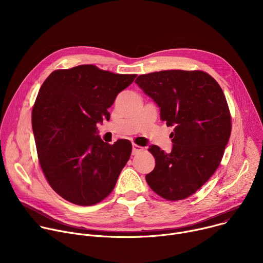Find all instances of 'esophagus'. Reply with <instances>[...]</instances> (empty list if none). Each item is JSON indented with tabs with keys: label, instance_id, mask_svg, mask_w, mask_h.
Returning a JSON list of instances; mask_svg holds the SVG:
<instances>
[{
	"label": "esophagus",
	"instance_id": "esophagus-1",
	"mask_svg": "<svg viewBox=\"0 0 263 263\" xmlns=\"http://www.w3.org/2000/svg\"><path fill=\"white\" fill-rule=\"evenodd\" d=\"M142 149H143V147H142V146H140V145H137V144L133 143V144H132V155H136L137 153L141 152Z\"/></svg>",
	"mask_w": 263,
	"mask_h": 263
}]
</instances>
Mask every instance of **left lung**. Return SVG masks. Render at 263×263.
Listing matches in <instances>:
<instances>
[{
    "mask_svg": "<svg viewBox=\"0 0 263 263\" xmlns=\"http://www.w3.org/2000/svg\"><path fill=\"white\" fill-rule=\"evenodd\" d=\"M135 83L160 108L173 148L148 151L154 170L145 176L160 197L178 201L194 195L214 174L231 134V116L218 83L205 71L171 69L140 74Z\"/></svg>",
    "mask_w": 263,
    "mask_h": 263,
    "instance_id": "obj_1",
    "label": "left lung"
}]
</instances>
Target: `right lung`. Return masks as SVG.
I'll use <instances>...</instances> for the list:
<instances>
[{
	"label": "right lung",
	"instance_id": "add662e5",
	"mask_svg": "<svg viewBox=\"0 0 263 263\" xmlns=\"http://www.w3.org/2000/svg\"><path fill=\"white\" fill-rule=\"evenodd\" d=\"M137 74L114 73L92 64L54 70L37 95L32 129L42 170L52 189L80 206L95 205L114 191L132 144L98 135L108 108Z\"/></svg>",
	"mask_w": 263,
	"mask_h": 263
}]
</instances>
